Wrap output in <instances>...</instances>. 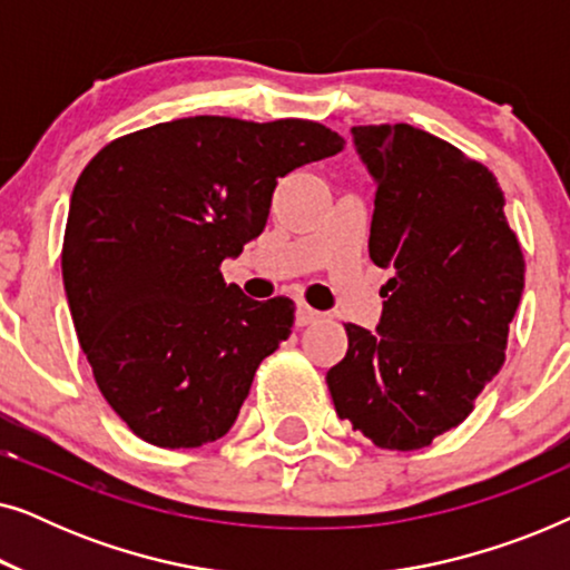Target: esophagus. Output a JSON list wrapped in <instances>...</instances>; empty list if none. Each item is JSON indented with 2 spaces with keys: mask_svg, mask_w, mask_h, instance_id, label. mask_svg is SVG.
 <instances>
[{
  "mask_svg": "<svg viewBox=\"0 0 570 570\" xmlns=\"http://www.w3.org/2000/svg\"><path fill=\"white\" fill-rule=\"evenodd\" d=\"M322 311H316V308H311V306H306V303H298V308H295V324L298 326H308V324H316V322H322Z\"/></svg>",
  "mask_w": 570,
  "mask_h": 570,
  "instance_id": "esophagus-1",
  "label": "esophagus"
}]
</instances>
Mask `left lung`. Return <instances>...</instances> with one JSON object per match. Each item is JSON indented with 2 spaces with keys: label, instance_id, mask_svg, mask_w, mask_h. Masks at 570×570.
I'll return each mask as SVG.
<instances>
[{
  "label": "left lung",
  "instance_id": "8db88e82",
  "mask_svg": "<svg viewBox=\"0 0 570 570\" xmlns=\"http://www.w3.org/2000/svg\"><path fill=\"white\" fill-rule=\"evenodd\" d=\"M350 131L376 184L371 259L394 275L376 332L345 324L326 384L353 431L415 451L462 423L501 371L524 256L482 163L410 124Z\"/></svg>",
  "mask_w": 570,
  "mask_h": 570
}]
</instances>
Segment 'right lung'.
<instances>
[{
	"mask_svg": "<svg viewBox=\"0 0 570 570\" xmlns=\"http://www.w3.org/2000/svg\"><path fill=\"white\" fill-rule=\"evenodd\" d=\"M342 145L316 121L191 116L114 139L85 166L61 277L100 394L139 439L197 449L236 423L295 306L246 298L220 264L264 230L277 178Z\"/></svg>",
	"mask_w": 570,
	"mask_h": 570,
	"instance_id": "1",
	"label": "right lung"
}]
</instances>
